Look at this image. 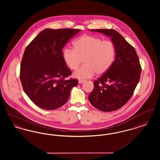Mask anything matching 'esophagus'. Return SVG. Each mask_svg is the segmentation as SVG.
Returning a JSON list of instances; mask_svg holds the SVG:
<instances>
[{
  "mask_svg": "<svg viewBox=\"0 0 160 160\" xmlns=\"http://www.w3.org/2000/svg\"><path fill=\"white\" fill-rule=\"evenodd\" d=\"M84 82V80H78V83L79 84L83 83Z\"/></svg>",
  "mask_w": 160,
  "mask_h": 160,
  "instance_id": "obj_1",
  "label": "esophagus"
}]
</instances>
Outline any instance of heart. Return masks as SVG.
Listing matches in <instances>:
<instances>
[{
  "label": "heart",
  "instance_id": "1",
  "mask_svg": "<svg viewBox=\"0 0 160 160\" xmlns=\"http://www.w3.org/2000/svg\"><path fill=\"white\" fill-rule=\"evenodd\" d=\"M115 57V47L110 41L84 35L73 42V49L66 48L62 52V58L66 65L72 70L82 63L83 66L77 69L73 77L84 79L102 75L112 67Z\"/></svg>",
  "mask_w": 160,
  "mask_h": 160
}]
</instances>
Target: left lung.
Segmentation results:
<instances>
[{"mask_svg": "<svg viewBox=\"0 0 160 160\" xmlns=\"http://www.w3.org/2000/svg\"><path fill=\"white\" fill-rule=\"evenodd\" d=\"M110 37L115 47V59L110 68L93 82L89 95L92 105L102 112H112L124 106L139 82L141 66L135 48L113 29H91Z\"/></svg>", "mask_w": 160, "mask_h": 160, "instance_id": "1", "label": "left lung"}]
</instances>
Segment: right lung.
Wrapping results in <instances>:
<instances>
[{
  "label": "right lung",
  "mask_w": 160,
  "mask_h": 160,
  "mask_svg": "<svg viewBox=\"0 0 160 160\" xmlns=\"http://www.w3.org/2000/svg\"><path fill=\"white\" fill-rule=\"evenodd\" d=\"M80 30L46 29L26 48L20 66L23 90L40 108L52 110L64 105L77 79H65L71 70L62 58V48Z\"/></svg>",
  "instance_id": "obj_1"
}]
</instances>
